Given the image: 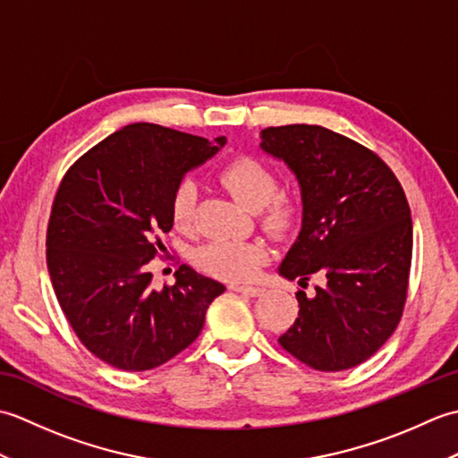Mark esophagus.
<instances>
[{
	"label": "esophagus",
	"instance_id": "1",
	"mask_svg": "<svg viewBox=\"0 0 458 458\" xmlns=\"http://www.w3.org/2000/svg\"><path fill=\"white\" fill-rule=\"evenodd\" d=\"M232 291H236V293H242V295H250V297H258L264 293V289L261 287H251V285H230Z\"/></svg>",
	"mask_w": 458,
	"mask_h": 458
}]
</instances>
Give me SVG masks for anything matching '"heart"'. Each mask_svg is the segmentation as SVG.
Returning a JSON list of instances; mask_svg holds the SVG:
<instances>
[{
	"label": "heart",
	"mask_w": 458,
	"mask_h": 458,
	"mask_svg": "<svg viewBox=\"0 0 458 458\" xmlns=\"http://www.w3.org/2000/svg\"><path fill=\"white\" fill-rule=\"evenodd\" d=\"M220 181L246 208L254 210L267 234L287 238L295 234L303 222V200L299 194L279 189V177L258 157L242 155L232 159L220 171ZM199 184L191 177H182L171 194V218L174 226L189 232L194 226ZM267 259L264 242L216 240L194 250L192 261L204 274L226 281H248Z\"/></svg>",
	"instance_id": "1"
}]
</instances>
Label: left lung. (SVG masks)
<instances>
[{"mask_svg": "<svg viewBox=\"0 0 458 458\" xmlns=\"http://www.w3.org/2000/svg\"><path fill=\"white\" fill-rule=\"evenodd\" d=\"M261 149L289 165L303 194V228L279 274L323 284L313 297L297 291L299 317L279 344L318 372L362 364L407 301L413 226L402 184L372 149L323 125L267 128Z\"/></svg>", "mask_w": 458, "mask_h": 458, "instance_id": "left-lung-1", "label": "left lung"}]
</instances>
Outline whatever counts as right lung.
<instances>
[{
    "label": "right lung",
    "instance_id": "1",
    "mask_svg": "<svg viewBox=\"0 0 458 458\" xmlns=\"http://www.w3.org/2000/svg\"><path fill=\"white\" fill-rule=\"evenodd\" d=\"M207 138L131 123L76 159L58 184L47 228V266L58 305L90 352L125 372H145L200 335L224 287L181 266L177 284L151 287L149 264L173 228L171 194L212 157Z\"/></svg>",
    "mask_w": 458,
    "mask_h": 458
}]
</instances>
